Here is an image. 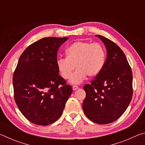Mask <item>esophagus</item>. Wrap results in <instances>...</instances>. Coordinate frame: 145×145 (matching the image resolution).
<instances>
[{
  "label": "esophagus",
  "mask_w": 145,
  "mask_h": 145,
  "mask_svg": "<svg viewBox=\"0 0 145 145\" xmlns=\"http://www.w3.org/2000/svg\"><path fill=\"white\" fill-rule=\"evenodd\" d=\"M72 88H73V91H75V90H77L78 88V87L77 86H73V87H72Z\"/></svg>",
  "instance_id": "esophagus-1"
}]
</instances>
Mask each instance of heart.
<instances>
[{"label":"heart","mask_w":145,"mask_h":145,"mask_svg":"<svg viewBox=\"0 0 145 145\" xmlns=\"http://www.w3.org/2000/svg\"><path fill=\"white\" fill-rule=\"evenodd\" d=\"M67 57L58 59L57 67L63 78L70 79L72 84L82 82L87 75L95 77L100 74L104 67L106 59L105 49L99 43L78 41L73 43L66 50Z\"/></svg>","instance_id":"1"}]
</instances>
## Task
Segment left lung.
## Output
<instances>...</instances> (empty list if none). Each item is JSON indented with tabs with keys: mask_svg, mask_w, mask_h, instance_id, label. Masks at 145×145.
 <instances>
[{
	"mask_svg": "<svg viewBox=\"0 0 145 145\" xmlns=\"http://www.w3.org/2000/svg\"><path fill=\"white\" fill-rule=\"evenodd\" d=\"M97 36L104 43L107 57L100 74L84 86L86 95L82 108L91 121L107 124L118 119L131 101L132 72L121 49L104 36Z\"/></svg>",
	"mask_w": 145,
	"mask_h": 145,
	"instance_id": "1",
	"label": "left lung"
}]
</instances>
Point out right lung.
Listing matches in <instances>:
<instances>
[{
    "mask_svg": "<svg viewBox=\"0 0 145 145\" xmlns=\"http://www.w3.org/2000/svg\"><path fill=\"white\" fill-rule=\"evenodd\" d=\"M68 38H43L22 54L13 77L14 98L29 121L48 125L59 118L72 87L59 75L57 54Z\"/></svg>",
    "mask_w": 145,
    "mask_h": 145,
    "instance_id": "right-lung-1",
    "label": "right lung"
}]
</instances>
